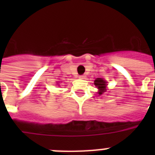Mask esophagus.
Returning <instances> with one entry per match:
<instances>
[{"label": "esophagus", "instance_id": "34e87169", "mask_svg": "<svg viewBox=\"0 0 155 155\" xmlns=\"http://www.w3.org/2000/svg\"><path fill=\"white\" fill-rule=\"evenodd\" d=\"M80 79H81V80H84V79H85V75H80Z\"/></svg>", "mask_w": 155, "mask_h": 155}]
</instances>
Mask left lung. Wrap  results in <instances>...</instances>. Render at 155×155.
<instances>
[{
  "label": "left lung",
  "mask_w": 155,
  "mask_h": 155,
  "mask_svg": "<svg viewBox=\"0 0 155 155\" xmlns=\"http://www.w3.org/2000/svg\"><path fill=\"white\" fill-rule=\"evenodd\" d=\"M95 86L98 88V92L97 94L101 96V95L104 94V92L107 91V85H108V82L104 80L102 78H97L94 80Z\"/></svg>",
  "instance_id": "obj_1"
}]
</instances>
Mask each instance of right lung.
<instances>
[{"mask_svg":"<svg viewBox=\"0 0 155 155\" xmlns=\"http://www.w3.org/2000/svg\"><path fill=\"white\" fill-rule=\"evenodd\" d=\"M57 84H58V83H57ZM57 85H58V84H57Z\"/></svg>","mask_w":155,"mask_h":155,"instance_id":"add662e5","label":"right lung"}]
</instances>
